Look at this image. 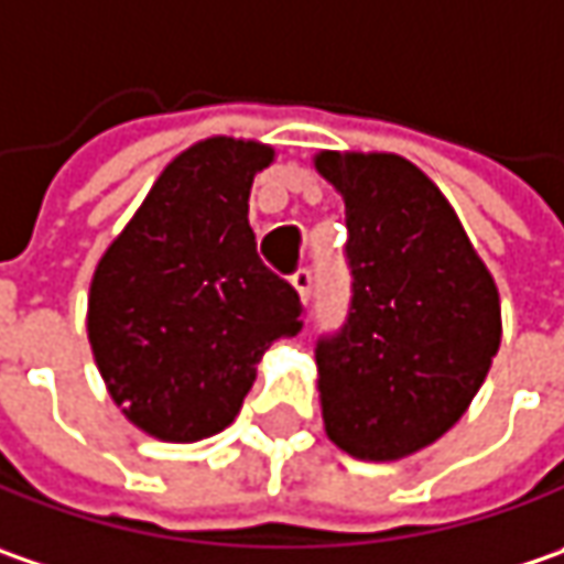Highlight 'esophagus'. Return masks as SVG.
I'll return each instance as SVG.
<instances>
[{
    "label": "esophagus",
    "mask_w": 564,
    "mask_h": 564,
    "mask_svg": "<svg viewBox=\"0 0 564 564\" xmlns=\"http://www.w3.org/2000/svg\"><path fill=\"white\" fill-rule=\"evenodd\" d=\"M290 281H293V286H296L300 300H303V303H308V300H312V271H308V268H300V271H296Z\"/></svg>",
    "instance_id": "obj_1"
}]
</instances>
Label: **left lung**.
I'll list each match as a JSON object with an SVG mask.
<instances>
[{
  "label": "left lung",
  "instance_id": "1",
  "mask_svg": "<svg viewBox=\"0 0 564 564\" xmlns=\"http://www.w3.org/2000/svg\"><path fill=\"white\" fill-rule=\"evenodd\" d=\"M347 210L354 296L315 347L325 432L359 460H401L442 438L502 344L499 286L457 214L398 154L322 151Z\"/></svg>",
  "mask_w": 564,
  "mask_h": 564
}]
</instances>
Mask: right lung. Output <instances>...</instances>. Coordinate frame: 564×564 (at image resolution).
Instances as JSON below:
<instances>
[{
    "label": "right lung",
    "instance_id": "obj_1",
    "mask_svg": "<svg viewBox=\"0 0 564 564\" xmlns=\"http://www.w3.org/2000/svg\"><path fill=\"white\" fill-rule=\"evenodd\" d=\"M271 160L261 141L192 144L97 261L94 362L126 420L160 442L230 426L264 350L303 328L296 290L261 264L249 227L252 180Z\"/></svg>",
    "mask_w": 564,
    "mask_h": 564
}]
</instances>
